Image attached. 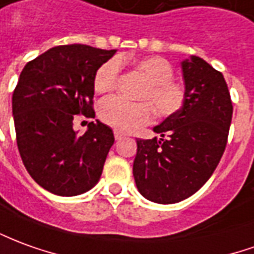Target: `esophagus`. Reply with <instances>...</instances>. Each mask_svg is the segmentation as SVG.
Listing matches in <instances>:
<instances>
[{
    "label": "esophagus",
    "instance_id": "obj_1",
    "mask_svg": "<svg viewBox=\"0 0 254 254\" xmlns=\"http://www.w3.org/2000/svg\"><path fill=\"white\" fill-rule=\"evenodd\" d=\"M114 137H115V140H122L124 137H125V134H124L122 132H120V130H115Z\"/></svg>",
    "mask_w": 254,
    "mask_h": 254
}]
</instances>
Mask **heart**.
Here are the masks:
<instances>
[{
    "label": "heart",
    "mask_w": 254,
    "mask_h": 254,
    "mask_svg": "<svg viewBox=\"0 0 254 254\" xmlns=\"http://www.w3.org/2000/svg\"><path fill=\"white\" fill-rule=\"evenodd\" d=\"M148 84L140 93V99L150 101L161 117H170L182 109L186 93L182 85L172 81L173 67L164 58H143L134 62ZM121 71L118 59H111L100 65L95 75V89L99 93L110 92L117 86ZM146 102L130 103L121 97H107L99 106V117L103 122L122 132H133L152 120V108Z\"/></svg>",
    "instance_id": "heart-1"
}]
</instances>
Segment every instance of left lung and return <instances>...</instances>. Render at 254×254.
I'll return each mask as SVG.
<instances>
[{
  "mask_svg": "<svg viewBox=\"0 0 254 254\" xmlns=\"http://www.w3.org/2000/svg\"><path fill=\"white\" fill-rule=\"evenodd\" d=\"M186 100L152 127L159 139H137L136 187L145 199L169 205L195 194L224 152L232 103L223 74L198 56L182 62Z\"/></svg>",
  "mask_w": 254,
  "mask_h": 254,
  "instance_id": "1",
  "label": "left lung"
}]
</instances>
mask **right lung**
I'll list each match as a JSON object with an SVG mask.
<instances>
[{"instance_id":"add662e5","label":"right lung","mask_w":254,"mask_h":254,"mask_svg":"<svg viewBox=\"0 0 254 254\" xmlns=\"http://www.w3.org/2000/svg\"><path fill=\"white\" fill-rule=\"evenodd\" d=\"M115 49L72 44L48 49L24 65L12 96L16 141L26 169L42 189L60 196L86 192L102 176L114 134L96 120L84 134L77 114L95 118V75Z\"/></svg>"}]
</instances>
